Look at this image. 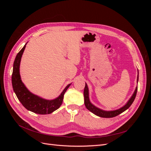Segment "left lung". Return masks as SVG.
Returning <instances> with one entry per match:
<instances>
[{
    "mask_svg": "<svg viewBox=\"0 0 151 151\" xmlns=\"http://www.w3.org/2000/svg\"><path fill=\"white\" fill-rule=\"evenodd\" d=\"M138 79H139V77H137V82H138ZM137 92V88H136L134 94L132 95V96L129 99V101H128V103L123 107H122L120 109H116V110H115V111H106L101 110V109H100L96 108V106H94L93 104L91 103V102L89 101V99L88 88V86H87V84H86L84 90V104H85V106H86V108L88 109V110H89L90 111L93 113L94 114H95L96 115H97L98 116L103 117V118L115 117V116H116L118 115H120V113H123V111H125L126 109H127L131 106V104L133 103L134 99L135 98Z\"/></svg>",
    "mask_w": 151,
    "mask_h": 151,
    "instance_id": "left-lung-1",
    "label": "left lung"
}]
</instances>
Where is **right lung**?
<instances>
[{
  "instance_id": "right-lung-1",
  "label": "right lung",
  "mask_w": 151,
  "mask_h": 151,
  "mask_svg": "<svg viewBox=\"0 0 151 151\" xmlns=\"http://www.w3.org/2000/svg\"><path fill=\"white\" fill-rule=\"evenodd\" d=\"M26 44L17 54L15 60L14 62L12 74L13 90L19 101L28 110L40 115L50 114L60 108L63 101V95L70 84H68L66 87L57 98L53 100L44 99L30 93L22 83L19 74L21 59Z\"/></svg>"
}]
</instances>
